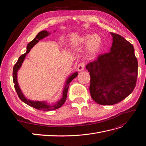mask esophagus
Wrapping results in <instances>:
<instances>
[{
  "mask_svg": "<svg viewBox=\"0 0 146 146\" xmlns=\"http://www.w3.org/2000/svg\"><path fill=\"white\" fill-rule=\"evenodd\" d=\"M85 63L84 62L79 63L77 67V70L78 71H82V70H83L84 69H85Z\"/></svg>",
  "mask_w": 146,
  "mask_h": 146,
  "instance_id": "1",
  "label": "esophagus"
}]
</instances>
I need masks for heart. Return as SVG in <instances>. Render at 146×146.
Here are the masks:
<instances>
[{
  "label": "heart",
  "mask_w": 146,
  "mask_h": 146,
  "mask_svg": "<svg viewBox=\"0 0 146 146\" xmlns=\"http://www.w3.org/2000/svg\"><path fill=\"white\" fill-rule=\"evenodd\" d=\"M102 44V39L99 35L90 33L79 36L73 41V45L76 47L88 45V52L90 55H95L98 53Z\"/></svg>",
  "instance_id": "b5f03b06"
}]
</instances>
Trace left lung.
I'll return each mask as SVG.
<instances>
[{
    "label": "left lung",
    "mask_w": 146,
    "mask_h": 146,
    "mask_svg": "<svg viewBox=\"0 0 146 146\" xmlns=\"http://www.w3.org/2000/svg\"><path fill=\"white\" fill-rule=\"evenodd\" d=\"M110 51L99 55L88 63L90 91L96 103L111 105L120 102L133 91L138 76V63L133 45L121 35L111 32Z\"/></svg>",
    "instance_id": "8db88e82"
}]
</instances>
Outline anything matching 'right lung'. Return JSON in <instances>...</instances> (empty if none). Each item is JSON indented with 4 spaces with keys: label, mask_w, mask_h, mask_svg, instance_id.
I'll use <instances>...</instances> for the list:
<instances>
[{
    "label": "right lung",
    "mask_w": 146,
    "mask_h": 146,
    "mask_svg": "<svg viewBox=\"0 0 146 146\" xmlns=\"http://www.w3.org/2000/svg\"><path fill=\"white\" fill-rule=\"evenodd\" d=\"M50 33L47 32V31L44 30L41 31L39 33H38V35L34 38L33 40L30 42L27 46V52H26L24 54H23L19 56V58L17 60L16 63L15 64L14 67H13V83L15 84V88L16 90V91L17 94V96L19 98V99L24 102V103L26 104H27L28 105L30 106V107H32L35 108H36L39 110H43L44 111H51V110H56L57 108H59L62 106L66 100V98H67V93H68V88L69 86V83L71 82V81L73 80L74 78H76L78 73L76 72L73 74L71 76H70L68 78V80L66 82V84L65 85V87L64 88V90L63 91V97L58 102L55 104L54 105H48L46 102H39V101H32V100H28L27 99H26L24 96L23 95V92H21V89L19 88V86H18V83H17V72L18 69L21 68V66L22 65V63H23V61L25 59V57L28 53H29L30 50L31 48H32L36 43L39 42V41L40 39L45 38L46 36H48Z\"/></svg>",
    "instance_id": "add662e5"
}]
</instances>
